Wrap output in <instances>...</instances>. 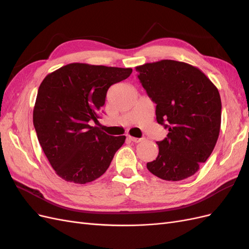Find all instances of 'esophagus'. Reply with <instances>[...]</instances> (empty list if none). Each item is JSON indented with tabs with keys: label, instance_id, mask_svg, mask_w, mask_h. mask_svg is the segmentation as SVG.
I'll list each match as a JSON object with an SVG mask.
<instances>
[{
	"label": "esophagus",
	"instance_id": "34e87169",
	"mask_svg": "<svg viewBox=\"0 0 249 249\" xmlns=\"http://www.w3.org/2000/svg\"><path fill=\"white\" fill-rule=\"evenodd\" d=\"M127 138H129V140H131L135 143H138V142L142 141V138H136V137H132V136H127Z\"/></svg>",
	"mask_w": 249,
	"mask_h": 249
}]
</instances>
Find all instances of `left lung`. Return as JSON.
Masks as SVG:
<instances>
[{
  "label": "left lung",
  "mask_w": 249,
  "mask_h": 249,
  "mask_svg": "<svg viewBox=\"0 0 249 249\" xmlns=\"http://www.w3.org/2000/svg\"><path fill=\"white\" fill-rule=\"evenodd\" d=\"M138 79L157 105L158 124L168 129L158 141L159 154L147 169L165 180L193 176L212 154L221 124L216 86L197 67L175 60L137 66Z\"/></svg>",
  "instance_id": "left-lung-1"
}]
</instances>
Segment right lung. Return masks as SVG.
<instances>
[{
	"mask_svg": "<svg viewBox=\"0 0 249 249\" xmlns=\"http://www.w3.org/2000/svg\"><path fill=\"white\" fill-rule=\"evenodd\" d=\"M131 73L132 69L71 63L43 79L33 124L44 155L60 178L86 184L106 172L125 136H109L89 122H97L109 87Z\"/></svg>",
	"mask_w": 249,
	"mask_h": 249,
	"instance_id": "obj_1",
	"label": "right lung"
}]
</instances>
